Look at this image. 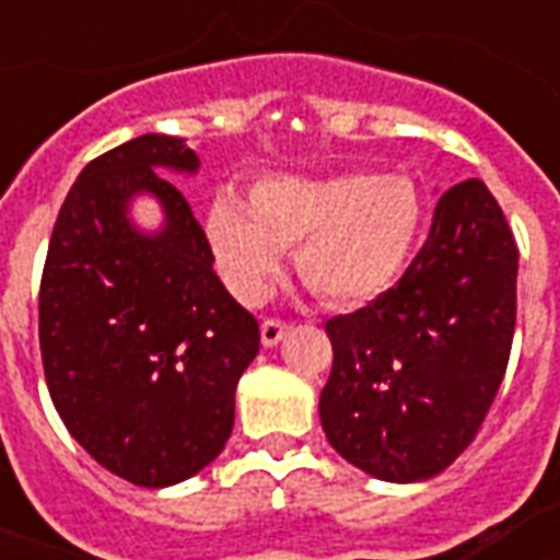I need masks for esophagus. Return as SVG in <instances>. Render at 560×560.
<instances>
[{"label": "esophagus", "mask_w": 560, "mask_h": 560, "mask_svg": "<svg viewBox=\"0 0 560 560\" xmlns=\"http://www.w3.org/2000/svg\"><path fill=\"white\" fill-rule=\"evenodd\" d=\"M284 334H288V323H281V319H264L261 323V342L267 349L279 346Z\"/></svg>", "instance_id": "34e87169"}]
</instances>
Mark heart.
<instances>
[{"label":"heart","instance_id":"b5f03b06","mask_svg":"<svg viewBox=\"0 0 560 560\" xmlns=\"http://www.w3.org/2000/svg\"><path fill=\"white\" fill-rule=\"evenodd\" d=\"M424 206L404 177H264L249 200L220 194L202 218L206 244L226 288L255 305L296 249V270L331 305H363L404 276Z\"/></svg>","mask_w":560,"mask_h":560}]
</instances>
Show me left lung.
<instances>
[{
  "label": "left lung",
  "mask_w": 560,
  "mask_h": 560,
  "mask_svg": "<svg viewBox=\"0 0 560 560\" xmlns=\"http://www.w3.org/2000/svg\"><path fill=\"white\" fill-rule=\"evenodd\" d=\"M517 258L503 209L465 179L442 194L398 284L325 323L334 366L319 421L342 459L421 482L474 442L509 366Z\"/></svg>",
  "instance_id": "obj_1"
}]
</instances>
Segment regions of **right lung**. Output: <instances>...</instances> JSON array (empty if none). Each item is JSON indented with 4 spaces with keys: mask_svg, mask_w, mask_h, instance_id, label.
Masks as SVG:
<instances>
[{
    "mask_svg": "<svg viewBox=\"0 0 560 560\" xmlns=\"http://www.w3.org/2000/svg\"><path fill=\"white\" fill-rule=\"evenodd\" d=\"M197 168L186 139L165 133L92 160L60 206L39 284L57 416L92 459L142 488L177 486L218 459L261 342L211 267L188 200L156 174ZM139 196L158 200L160 230L132 220Z\"/></svg>",
    "mask_w": 560,
    "mask_h": 560,
    "instance_id": "add662e5",
    "label": "right lung"
}]
</instances>
